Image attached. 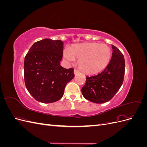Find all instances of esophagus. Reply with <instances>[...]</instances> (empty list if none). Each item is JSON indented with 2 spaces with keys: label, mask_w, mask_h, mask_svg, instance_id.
<instances>
[{
  "label": "esophagus",
  "mask_w": 147,
  "mask_h": 147,
  "mask_svg": "<svg viewBox=\"0 0 147 147\" xmlns=\"http://www.w3.org/2000/svg\"><path fill=\"white\" fill-rule=\"evenodd\" d=\"M80 73V72L79 71L77 70H74V74H75V75H77L79 74Z\"/></svg>",
  "instance_id": "34e87169"
}]
</instances>
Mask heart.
<instances>
[{
	"label": "heart",
	"mask_w": 147,
	"mask_h": 147,
	"mask_svg": "<svg viewBox=\"0 0 147 147\" xmlns=\"http://www.w3.org/2000/svg\"><path fill=\"white\" fill-rule=\"evenodd\" d=\"M111 54L110 48L105 44L89 42L70 47L69 50L64 52V57L69 62L78 59V65L83 72L94 74L107 66Z\"/></svg>",
	"instance_id": "heart-1"
}]
</instances>
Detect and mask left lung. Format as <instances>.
Returning <instances> with one entry per match:
<instances>
[{
    "instance_id": "1",
    "label": "left lung",
    "mask_w": 147,
    "mask_h": 147,
    "mask_svg": "<svg viewBox=\"0 0 147 147\" xmlns=\"http://www.w3.org/2000/svg\"><path fill=\"white\" fill-rule=\"evenodd\" d=\"M113 53L109 65L99 74L86 76V83L82 92L86 99L97 104H102L112 99L121 86L125 62L118 49L112 45Z\"/></svg>"
}]
</instances>
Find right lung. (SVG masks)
Returning a JSON list of instances; mask_svg holds the SVG:
<instances>
[{"mask_svg": "<svg viewBox=\"0 0 147 147\" xmlns=\"http://www.w3.org/2000/svg\"><path fill=\"white\" fill-rule=\"evenodd\" d=\"M64 43L45 38L34 43L26 55L24 75L26 87L34 98L45 104L63 96L67 83L74 77L73 69L61 65Z\"/></svg>", "mask_w": 147, "mask_h": 147, "instance_id": "1", "label": "right lung"}]
</instances>
